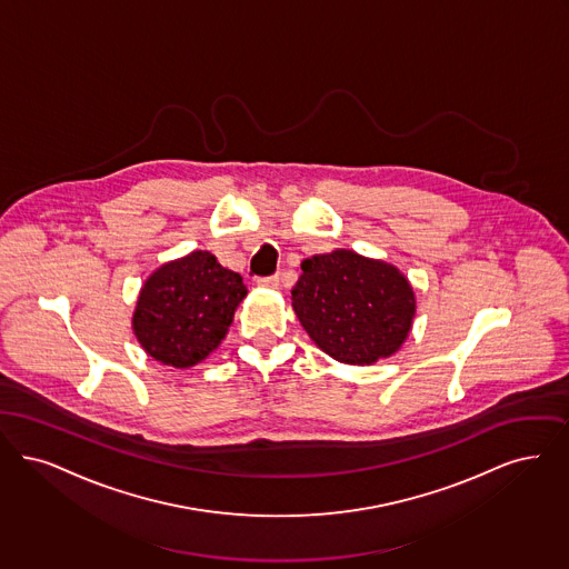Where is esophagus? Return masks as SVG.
Segmentation results:
<instances>
[{
    "instance_id": "obj_1",
    "label": "esophagus",
    "mask_w": 569,
    "mask_h": 569,
    "mask_svg": "<svg viewBox=\"0 0 569 569\" xmlns=\"http://www.w3.org/2000/svg\"><path fill=\"white\" fill-rule=\"evenodd\" d=\"M257 284H259V287H268V289H278L280 276L273 273V276H266V278H257Z\"/></svg>"
}]
</instances>
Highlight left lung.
I'll return each instance as SVG.
<instances>
[{
  "label": "left lung",
  "instance_id": "8db88e82",
  "mask_svg": "<svg viewBox=\"0 0 569 569\" xmlns=\"http://www.w3.org/2000/svg\"><path fill=\"white\" fill-rule=\"evenodd\" d=\"M301 270L293 310L322 352L348 366H371L406 342L417 299L396 266L340 248L303 259Z\"/></svg>",
  "mask_w": 569,
  "mask_h": 569
}]
</instances>
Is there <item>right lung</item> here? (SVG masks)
I'll use <instances>...</instances> for the list:
<instances>
[{"label":"right lung","mask_w":569,"mask_h":569,"mask_svg":"<svg viewBox=\"0 0 569 569\" xmlns=\"http://www.w3.org/2000/svg\"><path fill=\"white\" fill-rule=\"evenodd\" d=\"M247 293L240 273L222 268L212 252L193 250L150 273L133 333L154 361L180 370L198 366L221 345Z\"/></svg>","instance_id":"right-lung-1"}]
</instances>
